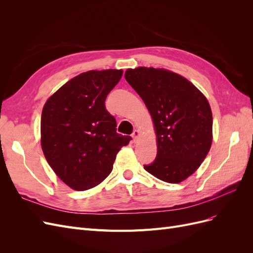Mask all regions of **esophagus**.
I'll list each match as a JSON object with an SVG mask.
<instances>
[{
	"label": "esophagus",
	"mask_w": 253,
	"mask_h": 253,
	"mask_svg": "<svg viewBox=\"0 0 253 253\" xmlns=\"http://www.w3.org/2000/svg\"><path fill=\"white\" fill-rule=\"evenodd\" d=\"M139 135H140V133H139V131L138 129H135V131L133 132V134H132V137H133V139H134V141H136L137 139H138V137H139Z\"/></svg>",
	"instance_id": "esophagus-1"
}]
</instances>
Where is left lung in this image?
<instances>
[{
    "label": "left lung",
    "mask_w": 253,
    "mask_h": 253,
    "mask_svg": "<svg viewBox=\"0 0 253 253\" xmlns=\"http://www.w3.org/2000/svg\"><path fill=\"white\" fill-rule=\"evenodd\" d=\"M125 77L147 105L156 132L157 155L144 170L169 183L185 180L211 148L208 100L182 76L162 68H128Z\"/></svg>",
    "instance_id": "left-lung-1"
}]
</instances>
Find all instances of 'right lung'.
Segmentation results:
<instances>
[{"label":"right lung","instance_id":"1","mask_svg":"<svg viewBox=\"0 0 253 253\" xmlns=\"http://www.w3.org/2000/svg\"><path fill=\"white\" fill-rule=\"evenodd\" d=\"M122 74L121 70L82 73L44 104V156L58 177L76 191L94 188L108 177L117 153L132 139L116 132V119L104 105Z\"/></svg>","mask_w":253,"mask_h":253}]
</instances>
